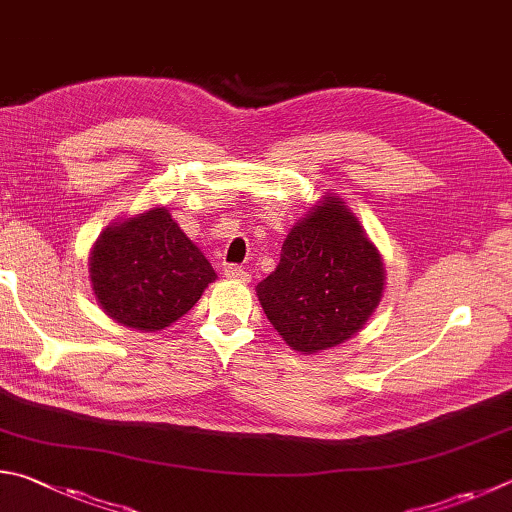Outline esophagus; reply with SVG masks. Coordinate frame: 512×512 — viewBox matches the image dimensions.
<instances>
[{
    "label": "esophagus",
    "mask_w": 512,
    "mask_h": 512,
    "mask_svg": "<svg viewBox=\"0 0 512 512\" xmlns=\"http://www.w3.org/2000/svg\"><path fill=\"white\" fill-rule=\"evenodd\" d=\"M224 275L230 277V280H248V273L241 266H237V264H226L224 266Z\"/></svg>",
    "instance_id": "esophagus-1"
}]
</instances>
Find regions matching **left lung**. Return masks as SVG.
<instances>
[{
	"instance_id": "obj_1",
	"label": "left lung",
	"mask_w": 512,
	"mask_h": 512,
	"mask_svg": "<svg viewBox=\"0 0 512 512\" xmlns=\"http://www.w3.org/2000/svg\"><path fill=\"white\" fill-rule=\"evenodd\" d=\"M383 284V264L358 219L327 197L288 232L280 264L257 284V295L286 345L315 353L362 329Z\"/></svg>"
}]
</instances>
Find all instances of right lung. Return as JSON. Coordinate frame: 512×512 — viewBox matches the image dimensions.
<instances>
[{"label":"right lung","mask_w":512,"mask_h":512,"mask_svg":"<svg viewBox=\"0 0 512 512\" xmlns=\"http://www.w3.org/2000/svg\"><path fill=\"white\" fill-rule=\"evenodd\" d=\"M89 262L102 309L138 331H159L179 320L217 277L165 208L107 228Z\"/></svg>","instance_id":"right-lung-1"}]
</instances>
